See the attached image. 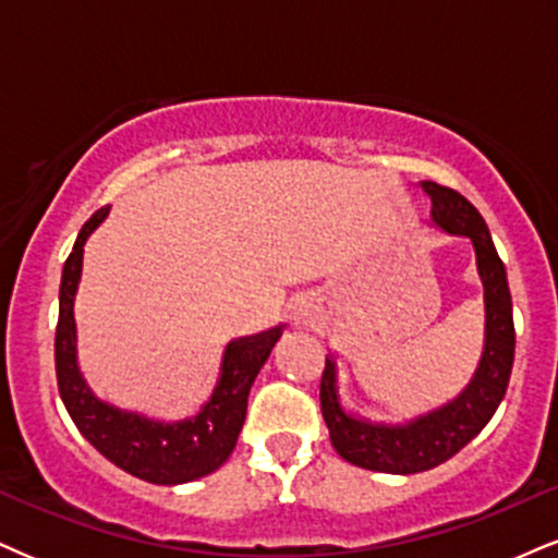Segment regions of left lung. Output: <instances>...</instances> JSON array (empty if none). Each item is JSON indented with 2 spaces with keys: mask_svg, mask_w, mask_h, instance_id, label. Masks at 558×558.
Returning <instances> with one entry per match:
<instances>
[{
  "mask_svg": "<svg viewBox=\"0 0 558 558\" xmlns=\"http://www.w3.org/2000/svg\"><path fill=\"white\" fill-rule=\"evenodd\" d=\"M424 190L432 197L434 223L447 233L473 241L483 280V301H486V345H483L478 372L465 392L408 426H377L348 415L340 408L338 387H335V361H325L319 402L332 447L351 465L377 473L411 475L432 471L458 454L492 421L505 398L514 364L512 296H509L505 262L496 254L486 220L460 192L449 186L424 181Z\"/></svg>",
  "mask_w": 558,
  "mask_h": 558,
  "instance_id": "8db88e82",
  "label": "left lung"
}]
</instances>
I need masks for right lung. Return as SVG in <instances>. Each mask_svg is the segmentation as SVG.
<instances>
[{"label":"right lung","instance_id":"add662e5","mask_svg":"<svg viewBox=\"0 0 558 558\" xmlns=\"http://www.w3.org/2000/svg\"><path fill=\"white\" fill-rule=\"evenodd\" d=\"M106 213H109V207H100L87 220L64 262L62 288H59L57 338H53L59 395H62L66 413L75 421L80 434L106 460H111L113 465L122 468L134 478L158 483V486L203 478V475L218 471L236 447L239 432L246 418L250 389L259 368L265 366L267 355L278 343L280 327L226 348L218 389H215L205 411L190 421L156 424L143 415L117 411V408L96 400L77 372L72 299H75L80 265H83V244L93 228L106 218Z\"/></svg>","mask_w":558,"mask_h":558}]
</instances>
